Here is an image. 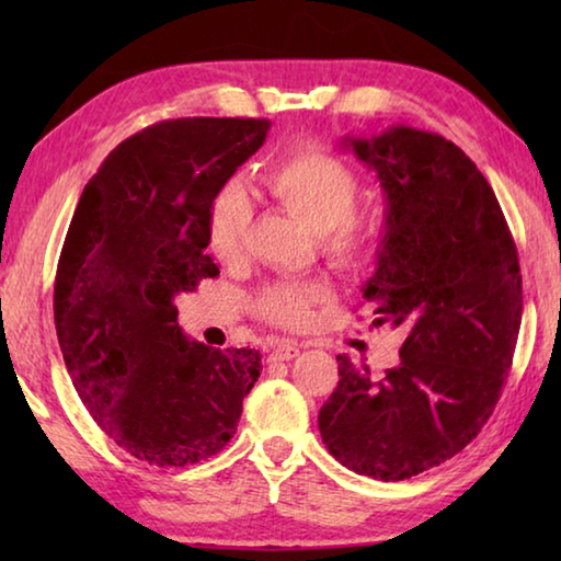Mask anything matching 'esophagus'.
<instances>
[{"label":"esophagus","instance_id":"obj_1","mask_svg":"<svg viewBox=\"0 0 561 561\" xmlns=\"http://www.w3.org/2000/svg\"><path fill=\"white\" fill-rule=\"evenodd\" d=\"M297 354H299V344H294V341H279V344L272 348V358H279V360H289Z\"/></svg>","mask_w":561,"mask_h":561}]
</instances>
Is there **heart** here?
Masks as SVG:
<instances>
[{
	"mask_svg": "<svg viewBox=\"0 0 561 561\" xmlns=\"http://www.w3.org/2000/svg\"><path fill=\"white\" fill-rule=\"evenodd\" d=\"M264 183L319 234V250L336 270L360 272L376 260L383 240L381 217L356 210L360 180L344 160L324 148H304L274 165ZM250 225L252 201L244 185L232 180L220 187L207 213V247L217 262L234 264L244 257ZM329 297V284L319 279L272 282L254 297V311L274 327L301 329L309 324L311 309Z\"/></svg>",
	"mask_w": 561,
	"mask_h": 561,
	"instance_id": "1",
	"label": "heart"
}]
</instances>
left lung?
<instances>
[{
  "label": "left lung",
  "mask_w": 561,
  "mask_h": 561,
  "mask_svg": "<svg viewBox=\"0 0 561 561\" xmlns=\"http://www.w3.org/2000/svg\"><path fill=\"white\" fill-rule=\"evenodd\" d=\"M351 148L386 193L364 299L374 324L403 327L405 341L378 383L336 356L319 431L348 470L396 482L458 455L495 411L522 324V274L497 197L458 146L396 126Z\"/></svg>",
  "instance_id": "1"
}]
</instances>
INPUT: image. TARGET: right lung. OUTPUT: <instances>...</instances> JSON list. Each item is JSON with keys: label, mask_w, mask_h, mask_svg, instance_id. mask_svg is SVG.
I'll return each mask as SVG.
<instances>
[{"label": "right lung", "mask_w": 561, "mask_h": 561, "mask_svg": "<svg viewBox=\"0 0 561 561\" xmlns=\"http://www.w3.org/2000/svg\"><path fill=\"white\" fill-rule=\"evenodd\" d=\"M267 130V118L160 121L103 160L71 217L56 336L99 428L148 465L220 453L260 378V351L187 341L175 297L220 274L205 254L207 213Z\"/></svg>", "instance_id": "obj_1"}]
</instances>
